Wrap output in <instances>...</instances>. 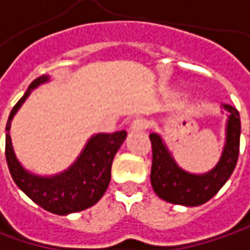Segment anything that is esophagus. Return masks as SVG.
<instances>
[{
  "label": "esophagus",
  "mask_w": 250,
  "mask_h": 250,
  "mask_svg": "<svg viewBox=\"0 0 250 250\" xmlns=\"http://www.w3.org/2000/svg\"><path fill=\"white\" fill-rule=\"evenodd\" d=\"M147 128V122L144 118H136L135 121H132L131 129L132 131H142Z\"/></svg>",
  "instance_id": "esophagus-1"
}]
</instances>
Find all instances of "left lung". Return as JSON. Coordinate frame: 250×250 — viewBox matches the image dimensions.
I'll list each match as a JSON object with an SVG mask.
<instances>
[{"mask_svg":"<svg viewBox=\"0 0 250 250\" xmlns=\"http://www.w3.org/2000/svg\"><path fill=\"white\" fill-rule=\"evenodd\" d=\"M229 112L227 145L219 163L209 173L197 176L181 170L170 156L160 136L152 133V171L150 183L155 193L165 201L179 206L197 207L211 200L231 177L239 156L241 118L236 108L224 105Z\"/></svg>","mask_w":250,"mask_h":250,"instance_id":"left-lung-1","label":"left lung"}]
</instances>
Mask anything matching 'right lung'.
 <instances>
[{"label":"right lung","instance_id":"add662e5","mask_svg":"<svg viewBox=\"0 0 250 250\" xmlns=\"http://www.w3.org/2000/svg\"><path fill=\"white\" fill-rule=\"evenodd\" d=\"M47 80V77H39L33 80L12 108L6 122L5 136V157L9 173L19 188L31 198L33 203L43 209L57 215H66L70 212L83 211L90 208L104 195L111 180V165L119 146L126 138V132L118 131L114 133H98L93 136L82 156L76 160L71 167L55 177H38L25 171L15 159L9 126L11 119L31 94V90Z\"/></svg>","mask_w":250,"mask_h":250}]
</instances>
